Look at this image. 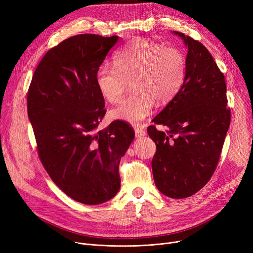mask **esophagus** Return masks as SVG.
<instances>
[{
  "label": "esophagus",
  "mask_w": 253,
  "mask_h": 253,
  "mask_svg": "<svg viewBox=\"0 0 253 253\" xmlns=\"http://www.w3.org/2000/svg\"><path fill=\"white\" fill-rule=\"evenodd\" d=\"M134 131H135V137H142V136H144L145 134H147V132H145L142 128H139V127H136L135 129H134Z\"/></svg>",
  "instance_id": "obj_1"
}]
</instances>
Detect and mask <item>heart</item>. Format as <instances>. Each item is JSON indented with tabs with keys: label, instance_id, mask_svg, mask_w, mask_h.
Returning <instances> with one entry per match:
<instances>
[{
	"label": "heart",
	"instance_id": "b5f03b06",
	"mask_svg": "<svg viewBox=\"0 0 253 253\" xmlns=\"http://www.w3.org/2000/svg\"><path fill=\"white\" fill-rule=\"evenodd\" d=\"M115 64L97 70V88L109 102L117 103L132 80L134 93L112 112V117L137 125L151 115L155 101L165 103L176 95L187 61L178 48L139 38L117 53Z\"/></svg>",
	"mask_w": 253,
	"mask_h": 253
}]
</instances>
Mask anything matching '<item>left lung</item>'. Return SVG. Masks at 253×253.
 Here are the masks:
<instances>
[{
	"instance_id": "left-lung-1",
	"label": "left lung",
	"mask_w": 253,
	"mask_h": 253,
	"mask_svg": "<svg viewBox=\"0 0 253 253\" xmlns=\"http://www.w3.org/2000/svg\"><path fill=\"white\" fill-rule=\"evenodd\" d=\"M188 48L183 83L149 126L157 147L154 180L163 195L183 199L200 191L217 166L230 122L227 86L213 57L200 42L173 31Z\"/></svg>"
}]
</instances>
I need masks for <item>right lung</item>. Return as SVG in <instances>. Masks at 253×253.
Here are the masks:
<instances>
[{
    "label": "right lung",
    "mask_w": 253,
    "mask_h": 253,
    "mask_svg": "<svg viewBox=\"0 0 253 253\" xmlns=\"http://www.w3.org/2000/svg\"><path fill=\"white\" fill-rule=\"evenodd\" d=\"M118 40L92 34L64 40L40 61L28 92L40 160L64 194L86 205L116 196L120 160L135 135L119 120L96 130L105 110L95 75Z\"/></svg>",
    "instance_id": "1"
}]
</instances>
